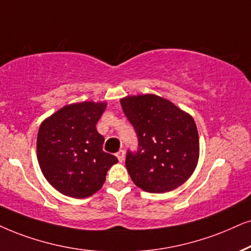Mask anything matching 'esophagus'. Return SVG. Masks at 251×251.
I'll use <instances>...</instances> for the list:
<instances>
[{
  "label": "esophagus",
  "mask_w": 251,
  "mask_h": 251,
  "mask_svg": "<svg viewBox=\"0 0 251 251\" xmlns=\"http://www.w3.org/2000/svg\"><path fill=\"white\" fill-rule=\"evenodd\" d=\"M116 156H117V158H118L119 162H123L124 158H125V151H124L123 149H120V151H118V153L116 154Z\"/></svg>",
  "instance_id": "obj_1"
}]
</instances>
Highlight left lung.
<instances>
[{"label": "left lung", "instance_id": "obj_1", "mask_svg": "<svg viewBox=\"0 0 251 251\" xmlns=\"http://www.w3.org/2000/svg\"><path fill=\"white\" fill-rule=\"evenodd\" d=\"M120 104L138 135V151H127L125 163L135 185L146 192L164 193L185 183L199 157L192 117L151 94L127 96Z\"/></svg>", "mask_w": 251, "mask_h": 251}]
</instances>
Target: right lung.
<instances>
[{
    "label": "right lung",
    "mask_w": 251,
    "mask_h": 251,
    "mask_svg": "<svg viewBox=\"0 0 251 251\" xmlns=\"http://www.w3.org/2000/svg\"><path fill=\"white\" fill-rule=\"evenodd\" d=\"M106 103L82 102L63 106L41 123L37 157L53 188L73 198H87L103 186L107 170L118 162L103 151L96 124Z\"/></svg>",
    "instance_id": "right-lung-1"
}]
</instances>
